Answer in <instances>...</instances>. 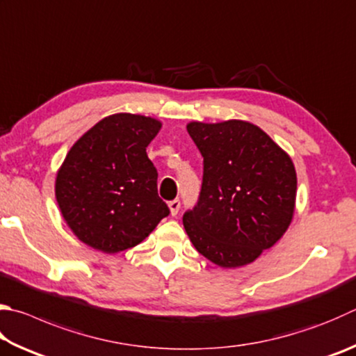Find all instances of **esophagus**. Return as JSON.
Wrapping results in <instances>:
<instances>
[{
    "instance_id": "34e87169",
    "label": "esophagus",
    "mask_w": 356,
    "mask_h": 356,
    "mask_svg": "<svg viewBox=\"0 0 356 356\" xmlns=\"http://www.w3.org/2000/svg\"><path fill=\"white\" fill-rule=\"evenodd\" d=\"M168 207H170L171 215L176 216L177 213H179V210H180V200L179 199H174V200H171L170 204H168Z\"/></svg>"
}]
</instances>
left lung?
Here are the masks:
<instances>
[{"label":"left lung","instance_id":"left-lung-1","mask_svg":"<svg viewBox=\"0 0 356 356\" xmlns=\"http://www.w3.org/2000/svg\"><path fill=\"white\" fill-rule=\"evenodd\" d=\"M186 131L204 157L197 204L184 215L190 241L221 268L249 264L289 227L297 191L293 160L248 121H193Z\"/></svg>","mask_w":356,"mask_h":356}]
</instances>
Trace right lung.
Masks as SVG:
<instances>
[{"label":"right lung","instance_id":"right-lung-1","mask_svg":"<svg viewBox=\"0 0 356 356\" xmlns=\"http://www.w3.org/2000/svg\"><path fill=\"white\" fill-rule=\"evenodd\" d=\"M161 122L115 113L76 141L56 177V199L73 234L90 248L115 254L140 244L165 216L157 170L146 147Z\"/></svg>","mask_w":356,"mask_h":356}]
</instances>
